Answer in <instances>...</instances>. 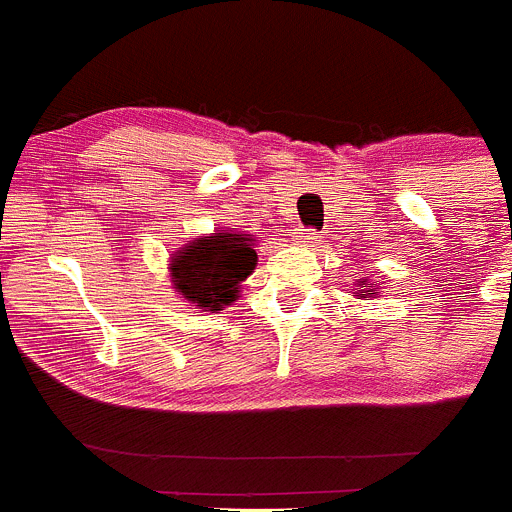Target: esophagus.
Segmentation results:
<instances>
[{
	"label": "esophagus",
	"mask_w": 512,
	"mask_h": 512,
	"mask_svg": "<svg viewBox=\"0 0 512 512\" xmlns=\"http://www.w3.org/2000/svg\"><path fill=\"white\" fill-rule=\"evenodd\" d=\"M295 241L302 243V246H310V243L318 241V233H315V230H312V228H300L295 233Z\"/></svg>",
	"instance_id": "34e87169"
}]
</instances>
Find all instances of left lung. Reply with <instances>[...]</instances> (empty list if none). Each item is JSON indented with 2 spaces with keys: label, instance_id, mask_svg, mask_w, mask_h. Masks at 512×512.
I'll return each mask as SVG.
<instances>
[{
  "label": "left lung",
  "instance_id": "8db88e82",
  "mask_svg": "<svg viewBox=\"0 0 512 512\" xmlns=\"http://www.w3.org/2000/svg\"><path fill=\"white\" fill-rule=\"evenodd\" d=\"M372 295H374V292H372Z\"/></svg>",
  "mask_w": 512,
  "mask_h": 512
}]
</instances>
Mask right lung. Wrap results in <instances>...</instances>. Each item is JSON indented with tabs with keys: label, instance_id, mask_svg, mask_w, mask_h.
<instances>
[{
	"label": "right lung",
	"instance_id": "add662e5",
	"mask_svg": "<svg viewBox=\"0 0 512 512\" xmlns=\"http://www.w3.org/2000/svg\"><path fill=\"white\" fill-rule=\"evenodd\" d=\"M253 238L215 233L189 243L174 261V287L202 310H220L238 297V287L256 266Z\"/></svg>",
	"mask_w": 512,
	"mask_h": 512
}]
</instances>
